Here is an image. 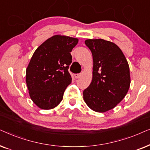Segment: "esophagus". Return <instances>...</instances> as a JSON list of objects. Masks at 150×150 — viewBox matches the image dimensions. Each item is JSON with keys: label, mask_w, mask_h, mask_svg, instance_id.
<instances>
[{"label": "esophagus", "mask_w": 150, "mask_h": 150, "mask_svg": "<svg viewBox=\"0 0 150 150\" xmlns=\"http://www.w3.org/2000/svg\"><path fill=\"white\" fill-rule=\"evenodd\" d=\"M81 74H74V77L76 79H79V78L81 77Z\"/></svg>", "instance_id": "34e87169"}]
</instances>
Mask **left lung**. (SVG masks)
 Masks as SVG:
<instances>
[{"instance_id":"1","label":"left lung","mask_w":150,"mask_h":150,"mask_svg":"<svg viewBox=\"0 0 150 150\" xmlns=\"http://www.w3.org/2000/svg\"><path fill=\"white\" fill-rule=\"evenodd\" d=\"M93 56V77L83 91L91 110L104 112L115 107L128 93L130 68L124 53L113 42L102 39L85 40Z\"/></svg>"}]
</instances>
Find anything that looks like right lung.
<instances>
[{
  "instance_id": "obj_1",
  "label": "right lung",
  "mask_w": 150,
  "mask_h": 150,
  "mask_svg": "<svg viewBox=\"0 0 150 150\" xmlns=\"http://www.w3.org/2000/svg\"><path fill=\"white\" fill-rule=\"evenodd\" d=\"M79 39L57 35L40 45L30 59L26 71V83L30 99L39 108L52 109L63 100L71 83L68 71L70 52Z\"/></svg>"
}]
</instances>
